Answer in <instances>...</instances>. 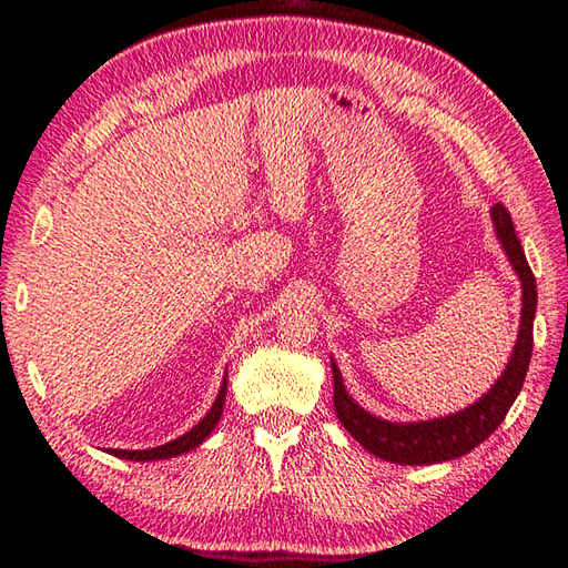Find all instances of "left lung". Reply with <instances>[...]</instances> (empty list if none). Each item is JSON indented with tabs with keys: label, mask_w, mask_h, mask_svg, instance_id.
<instances>
[{
	"label": "left lung",
	"mask_w": 568,
	"mask_h": 568,
	"mask_svg": "<svg viewBox=\"0 0 568 568\" xmlns=\"http://www.w3.org/2000/svg\"><path fill=\"white\" fill-rule=\"evenodd\" d=\"M494 230L498 243L511 263L514 273L521 281V321H518L516 345L508 358L506 368L496 383L488 388L476 403L460 408L448 416L430 418V420H413V423H393L381 416H373L371 410L358 406V400L343 386V376L338 365L331 358L333 368V406L338 413L345 430L358 440L363 448H368L373 456L390 464L403 466H428L466 456L478 444L494 434L506 418L508 408L521 390L526 381L528 363H531L534 348V315H536V277L526 263L524 247L518 243L511 215L506 213L504 205H494L491 210Z\"/></svg>",
	"instance_id": "1"
}]
</instances>
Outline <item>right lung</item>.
Instances as JSON below:
<instances>
[{"instance_id":"add662e5","label":"right lung","mask_w":568,"mask_h":568,"mask_svg":"<svg viewBox=\"0 0 568 568\" xmlns=\"http://www.w3.org/2000/svg\"><path fill=\"white\" fill-rule=\"evenodd\" d=\"M225 393H227V371H225V378H223V386L217 390V398L213 403V408L205 413L203 420H197L195 426H192L187 434L178 436L175 440H168V444H162L158 448H145V450H124V448H108L110 456H118L124 460H162V458H175L187 454V450L197 448L203 440L213 434L220 416H223V406H225Z\"/></svg>"}]
</instances>
